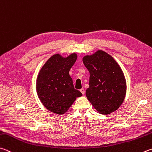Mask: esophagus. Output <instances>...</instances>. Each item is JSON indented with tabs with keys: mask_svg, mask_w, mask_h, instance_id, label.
I'll use <instances>...</instances> for the list:
<instances>
[{
	"mask_svg": "<svg viewBox=\"0 0 152 152\" xmlns=\"http://www.w3.org/2000/svg\"><path fill=\"white\" fill-rule=\"evenodd\" d=\"M80 92H82V94L84 95V94H85V90L84 89V88H81V89L80 90Z\"/></svg>",
	"mask_w": 152,
	"mask_h": 152,
	"instance_id": "1",
	"label": "esophagus"
}]
</instances>
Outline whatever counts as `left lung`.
<instances>
[{
  "mask_svg": "<svg viewBox=\"0 0 152 152\" xmlns=\"http://www.w3.org/2000/svg\"><path fill=\"white\" fill-rule=\"evenodd\" d=\"M90 72L89 88L86 96L102 114H109L119 108L125 98L126 82L122 69L106 52L98 50L83 58Z\"/></svg>",
  "mask_w": 152,
  "mask_h": 152,
  "instance_id": "1",
  "label": "left lung"
}]
</instances>
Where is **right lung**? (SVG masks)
I'll return each mask as SVG.
<instances>
[{
	"label": "right lung",
	"mask_w": 152,
	"mask_h": 152,
	"mask_svg": "<svg viewBox=\"0 0 152 152\" xmlns=\"http://www.w3.org/2000/svg\"><path fill=\"white\" fill-rule=\"evenodd\" d=\"M77 54L64 58L56 54L46 61L38 74L37 92L41 102L52 112L64 114L76 98L82 94L74 89L69 71L75 63Z\"/></svg>",
	"instance_id": "obj_1"
}]
</instances>
